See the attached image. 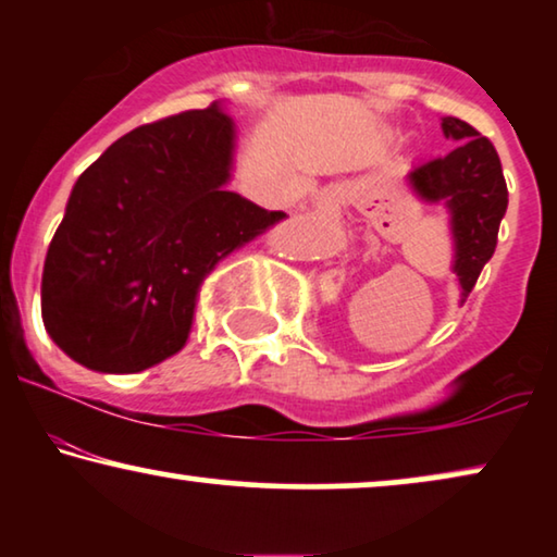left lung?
<instances>
[{
    "label": "left lung",
    "mask_w": 557,
    "mask_h": 557,
    "mask_svg": "<svg viewBox=\"0 0 557 557\" xmlns=\"http://www.w3.org/2000/svg\"><path fill=\"white\" fill-rule=\"evenodd\" d=\"M441 128L456 147L446 157L416 164L408 182L421 200L444 202L451 212L454 273L459 276L461 301H467L497 248L499 223L509 202L507 182L497 149L474 126L446 116Z\"/></svg>",
    "instance_id": "left-lung-1"
}]
</instances>
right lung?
Segmentation results:
<instances>
[{
    "label": "right lung",
    "instance_id": "right-lung-1",
    "mask_svg": "<svg viewBox=\"0 0 557 557\" xmlns=\"http://www.w3.org/2000/svg\"><path fill=\"white\" fill-rule=\"evenodd\" d=\"M235 128L218 103L144 124L75 182L42 271V322L83 368L141 372L177 355L197 292L284 212L225 189Z\"/></svg>",
    "mask_w": 557,
    "mask_h": 557
}]
</instances>
